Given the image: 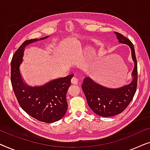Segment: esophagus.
I'll list each match as a JSON object with an SVG mask.
<instances>
[{
	"instance_id": "esophagus-1",
	"label": "esophagus",
	"mask_w": 150,
	"mask_h": 150,
	"mask_svg": "<svg viewBox=\"0 0 150 150\" xmlns=\"http://www.w3.org/2000/svg\"><path fill=\"white\" fill-rule=\"evenodd\" d=\"M71 82L72 84H74V85H77L78 83H79V79H77L76 77H73L71 80Z\"/></svg>"
}]
</instances>
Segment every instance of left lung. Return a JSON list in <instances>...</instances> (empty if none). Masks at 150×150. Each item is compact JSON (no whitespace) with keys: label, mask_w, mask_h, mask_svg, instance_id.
Masks as SVG:
<instances>
[{"label":"left lung","mask_w":150,"mask_h":150,"mask_svg":"<svg viewBox=\"0 0 150 150\" xmlns=\"http://www.w3.org/2000/svg\"><path fill=\"white\" fill-rule=\"evenodd\" d=\"M114 33L119 42L128 45L130 48L134 67L132 72V81L121 87H105L89 76L84 79L82 89L88 105L96 114L102 117H112L124 111L133 99L137 87V61L134 46L123 35Z\"/></svg>","instance_id":"left-lung-1"}]
</instances>
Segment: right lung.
<instances>
[{
  "label": "right lung",
  "instance_id": "right-lung-1",
  "mask_svg": "<svg viewBox=\"0 0 150 150\" xmlns=\"http://www.w3.org/2000/svg\"><path fill=\"white\" fill-rule=\"evenodd\" d=\"M48 38L46 36L26 40L16 51L11 62V81L14 93L22 109L40 122L52 123L60 120L66 113V93L74 74L51 80L42 85L30 86L22 79L20 71L26 46Z\"/></svg>",
  "mask_w": 150,
  "mask_h": 150
}]
</instances>
